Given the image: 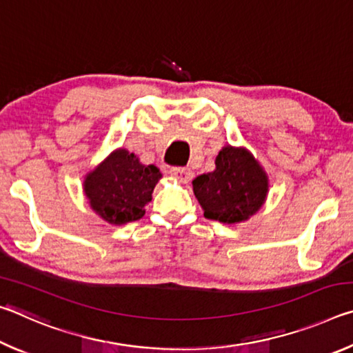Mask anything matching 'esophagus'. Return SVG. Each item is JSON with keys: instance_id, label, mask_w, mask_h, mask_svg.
Returning a JSON list of instances; mask_svg holds the SVG:
<instances>
[{"instance_id": "1", "label": "esophagus", "mask_w": 353, "mask_h": 353, "mask_svg": "<svg viewBox=\"0 0 353 353\" xmlns=\"http://www.w3.org/2000/svg\"><path fill=\"white\" fill-rule=\"evenodd\" d=\"M170 174L176 179V181L182 183H188L191 181V171L187 168H182V166H174V168L170 170Z\"/></svg>"}]
</instances>
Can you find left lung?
Listing matches in <instances>:
<instances>
[{"instance_id": "1", "label": "left lung", "mask_w": 353, "mask_h": 353, "mask_svg": "<svg viewBox=\"0 0 353 353\" xmlns=\"http://www.w3.org/2000/svg\"><path fill=\"white\" fill-rule=\"evenodd\" d=\"M193 193L207 219L238 224L265 204L270 177L246 148L225 145L216 155L214 170L194 179Z\"/></svg>"}]
</instances>
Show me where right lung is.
<instances>
[{
    "label": "right lung",
    "mask_w": 353,
    "mask_h": 353,
    "mask_svg": "<svg viewBox=\"0 0 353 353\" xmlns=\"http://www.w3.org/2000/svg\"><path fill=\"white\" fill-rule=\"evenodd\" d=\"M162 172L155 165H143L128 149L112 151L97 168L83 177L92 210L112 225H123L145 216Z\"/></svg>",
    "instance_id": "add662e5"
}]
</instances>
